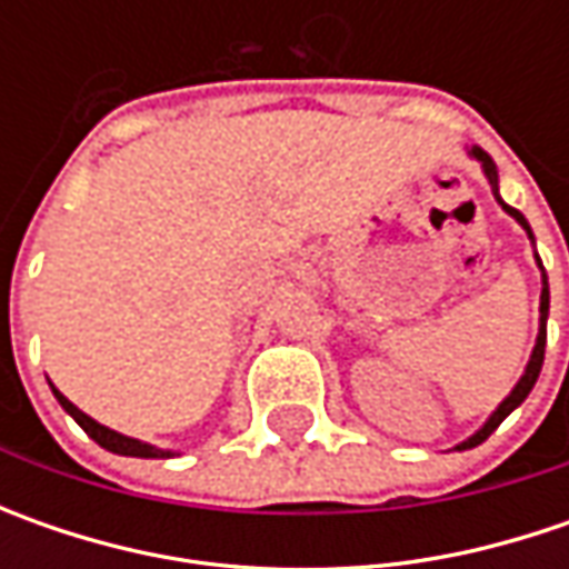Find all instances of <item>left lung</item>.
Returning <instances> with one entry per match:
<instances>
[{
  "mask_svg": "<svg viewBox=\"0 0 569 569\" xmlns=\"http://www.w3.org/2000/svg\"><path fill=\"white\" fill-rule=\"evenodd\" d=\"M471 154H475V158H478V161L485 164V173H488V180H491V187H493V196H497V167H493V161L488 158V154H485V151H481V148H471ZM497 202H500V196H497ZM500 206H503V202H500ZM503 208H507V211L513 214L516 221H519V224L526 228V233L532 237V230H529V221L522 218V211H516V208H510V206H503ZM538 266H541V262H538ZM545 341H548V278H545V288H541V329H538L536 351H532V358H529V367H526L522 380L516 382L513 392H510V396H507V399L500 402V408H497V411L491 415V421L481 427V430H478L475 437H469L466 443H459L456 449H471V447H478V443H485V440L491 437L493 430L503 425V418H507V415L513 411L516 405L526 402V396L532 392V386H536L538 373H541V363H545Z\"/></svg>",
  "mask_w": 569,
  "mask_h": 569,
  "instance_id": "8db88e82",
  "label": "left lung"
}]
</instances>
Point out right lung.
<instances>
[{"instance_id": "right-lung-1", "label": "right lung", "mask_w": 569, "mask_h": 569, "mask_svg": "<svg viewBox=\"0 0 569 569\" xmlns=\"http://www.w3.org/2000/svg\"><path fill=\"white\" fill-rule=\"evenodd\" d=\"M53 396L59 399V405L76 418L78 427H81V430H84L98 447L110 449V452H120V456H139V459H164V456H170V452H164V449L148 447V443H139V440H132V437H122V433H117V430L98 425L94 418H88L84 411H78L76 405L69 402L59 389H53Z\"/></svg>"}]
</instances>
